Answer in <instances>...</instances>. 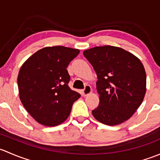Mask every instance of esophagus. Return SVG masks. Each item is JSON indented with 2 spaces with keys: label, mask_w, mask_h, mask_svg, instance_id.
Returning a JSON list of instances; mask_svg holds the SVG:
<instances>
[{
  "label": "esophagus",
  "mask_w": 160,
  "mask_h": 160,
  "mask_svg": "<svg viewBox=\"0 0 160 160\" xmlns=\"http://www.w3.org/2000/svg\"><path fill=\"white\" fill-rule=\"evenodd\" d=\"M91 92H92V87L88 85H85V88L82 90V93H83V95H85H85H88V94H90Z\"/></svg>",
  "instance_id": "esophagus-1"
}]
</instances>
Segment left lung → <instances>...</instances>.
Masks as SVG:
<instances>
[{"label":"left lung","mask_w":160,"mask_h":160,"mask_svg":"<svg viewBox=\"0 0 160 160\" xmlns=\"http://www.w3.org/2000/svg\"><path fill=\"white\" fill-rule=\"evenodd\" d=\"M83 55L96 72L99 105L95 119L108 126L126 121L136 112L146 91V75L141 61L130 52L111 45L95 47Z\"/></svg>","instance_id":"1"}]
</instances>
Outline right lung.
<instances>
[{
	"instance_id": "add662e5",
	"label": "right lung",
	"mask_w": 160,
	"mask_h": 160,
	"mask_svg": "<svg viewBox=\"0 0 160 160\" xmlns=\"http://www.w3.org/2000/svg\"><path fill=\"white\" fill-rule=\"evenodd\" d=\"M78 49L63 46L46 47L31 56L18 77L19 97L38 122L55 126L67 119L73 103L81 95L68 87V64Z\"/></svg>"
}]
</instances>
